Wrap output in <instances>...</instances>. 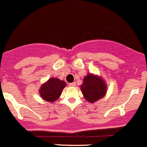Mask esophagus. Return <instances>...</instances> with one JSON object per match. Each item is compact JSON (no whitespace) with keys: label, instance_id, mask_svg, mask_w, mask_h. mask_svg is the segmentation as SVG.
<instances>
[{"label":"esophagus","instance_id":"34e87169","mask_svg":"<svg viewBox=\"0 0 147 147\" xmlns=\"http://www.w3.org/2000/svg\"><path fill=\"white\" fill-rule=\"evenodd\" d=\"M69 86H76V83L75 82H73V83H71V84H69Z\"/></svg>","mask_w":147,"mask_h":147}]
</instances>
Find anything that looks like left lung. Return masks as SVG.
Returning a JSON list of instances; mask_svg holds the SVG:
<instances>
[{"mask_svg": "<svg viewBox=\"0 0 147 147\" xmlns=\"http://www.w3.org/2000/svg\"><path fill=\"white\" fill-rule=\"evenodd\" d=\"M81 89L86 100L94 103L104 96L107 86L102 78L90 74L84 78Z\"/></svg>", "mask_w": 147, "mask_h": 147, "instance_id": "left-lung-1", "label": "left lung"}]
</instances>
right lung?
Wrapping results in <instances>:
<instances>
[{"label":"right lung","mask_w":147,"mask_h":147,"mask_svg":"<svg viewBox=\"0 0 147 147\" xmlns=\"http://www.w3.org/2000/svg\"><path fill=\"white\" fill-rule=\"evenodd\" d=\"M66 86L63 81L55 78H51L43 84L40 88V96L43 100H46L49 102H53L56 101L60 96L63 89Z\"/></svg>","instance_id":"add662e5"}]
</instances>
